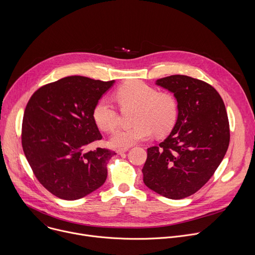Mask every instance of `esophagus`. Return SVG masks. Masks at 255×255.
<instances>
[{
	"mask_svg": "<svg viewBox=\"0 0 255 255\" xmlns=\"http://www.w3.org/2000/svg\"><path fill=\"white\" fill-rule=\"evenodd\" d=\"M129 150V147H126V148H118L117 150H116V152L118 153V154H122V153H124V152H126V151H128Z\"/></svg>",
	"mask_w": 255,
	"mask_h": 255,
	"instance_id": "esophagus-1",
	"label": "esophagus"
}]
</instances>
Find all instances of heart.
Instances as JSON below:
<instances>
[{
    "label": "heart",
    "mask_w": 255,
    "mask_h": 255,
    "mask_svg": "<svg viewBox=\"0 0 255 255\" xmlns=\"http://www.w3.org/2000/svg\"><path fill=\"white\" fill-rule=\"evenodd\" d=\"M114 99L121 108L135 107V123L130 128H119L110 138L114 147L126 148L150 138L155 132L162 136L174 127L178 104L176 98L167 92H157L153 87L140 81H130L114 92ZM93 119L106 132L113 131L119 120L115 106L108 99L99 100L93 109Z\"/></svg>",
    "instance_id": "heart-1"
}]
</instances>
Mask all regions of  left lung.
Segmentation results:
<instances>
[{
    "instance_id": "left-lung-1",
    "label": "left lung",
    "mask_w": 255,
    "mask_h": 255,
    "mask_svg": "<svg viewBox=\"0 0 255 255\" xmlns=\"http://www.w3.org/2000/svg\"><path fill=\"white\" fill-rule=\"evenodd\" d=\"M155 84L176 98L178 115L170 134L147 149L143 181L165 198L184 199L207 183L226 154V109L219 93L203 81L174 75Z\"/></svg>"
}]
</instances>
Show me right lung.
Returning a JSON list of instances; mask_svg holds the SVG:
<instances>
[{"label":"right lung","mask_w":255,"mask_h":255,"mask_svg":"<svg viewBox=\"0 0 255 255\" xmlns=\"http://www.w3.org/2000/svg\"><path fill=\"white\" fill-rule=\"evenodd\" d=\"M115 81L71 76L45 85L30 98L22 123L24 154L39 183L59 199L74 201L104 185L114 151L102 139L93 109Z\"/></svg>","instance_id":"add662e5"}]
</instances>
